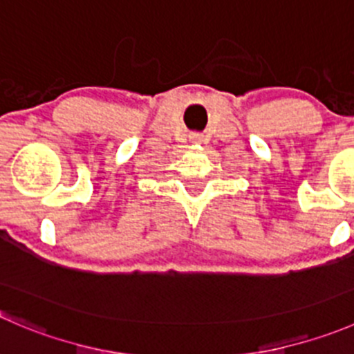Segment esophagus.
Returning <instances> with one entry per match:
<instances>
[{
	"label": "esophagus",
	"mask_w": 354,
	"mask_h": 354,
	"mask_svg": "<svg viewBox=\"0 0 354 354\" xmlns=\"http://www.w3.org/2000/svg\"><path fill=\"white\" fill-rule=\"evenodd\" d=\"M194 138H195V140H201V136H194Z\"/></svg>",
	"instance_id": "34e87169"
}]
</instances>
